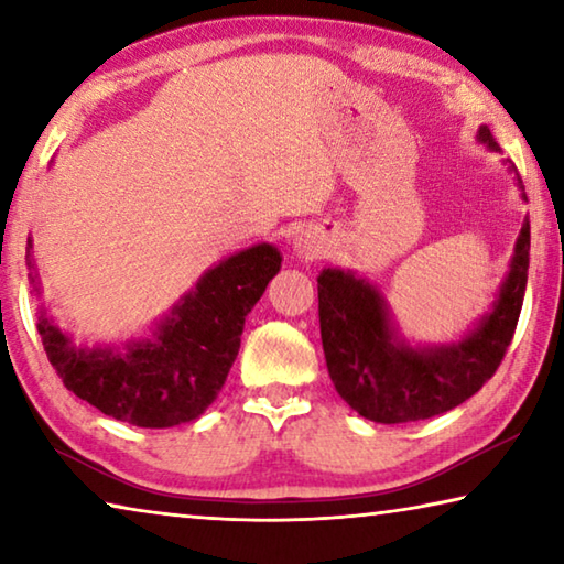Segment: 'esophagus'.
I'll use <instances>...</instances> for the list:
<instances>
[{
  "instance_id": "1",
  "label": "esophagus",
  "mask_w": 564,
  "mask_h": 564,
  "mask_svg": "<svg viewBox=\"0 0 564 564\" xmlns=\"http://www.w3.org/2000/svg\"><path fill=\"white\" fill-rule=\"evenodd\" d=\"M293 251L299 259L303 261H313V259H321L323 253H326V238L321 236L318 228H303V231L295 236L293 241Z\"/></svg>"
}]
</instances>
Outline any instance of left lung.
Returning a JSON list of instances; mask_svg holds the SVG:
<instances>
[{"mask_svg": "<svg viewBox=\"0 0 564 564\" xmlns=\"http://www.w3.org/2000/svg\"><path fill=\"white\" fill-rule=\"evenodd\" d=\"M477 141L500 151L488 127ZM518 181L510 161H502ZM530 265V218H524L492 308L451 343H410L398 330L383 291L356 271L323 269L318 275V316L326 366L338 395L358 415L395 425L427 420L465 403L495 376L518 326Z\"/></svg>", "mask_w": 564, "mask_h": 564, "instance_id": "8db88e82", "label": "left lung"}]
</instances>
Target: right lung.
Segmentation results:
<instances>
[{
  "label": "right lung",
  "mask_w": 564,
  "mask_h": 564,
  "mask_svg": "<svg viewBox=\"0 0 564 564\" xmlns=\"http://www.w3.org/2000/svg\"><path fill=\"white\" fill-rule=\"evenodd\" d=\"M32 238L30 281L40 291ZM281 251L256 243L204 271L147 336L107 346H76L44 308L40 330L46 358L66 390L104 415L137 427L191 423L214 403L241 348L246 316L281 271Z\"/></svg>",
  "instance_id": "1"
}]
</instances>
